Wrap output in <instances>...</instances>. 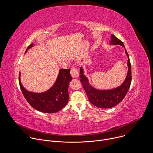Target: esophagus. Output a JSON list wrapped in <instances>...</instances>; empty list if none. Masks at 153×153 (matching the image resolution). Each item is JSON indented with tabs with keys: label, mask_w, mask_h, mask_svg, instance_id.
<instances>
[{
	"label": "esophagus",
	"mask_w": 153,
	"mask_h": 153,
	"mask_svg": "<svg viewBox=\"0 0 153 153\" xmlns=\"http://www.w3.org/2000/svg\"><path fill=\"white\" fill-rule=\"evenodd\" d=\"M70 74L73 78H77L79 77V71H78L77 69L76 68H75L74 67L71 68Z\"/></svg>",
	"instance_id": "obj_1"
}]
</instances>
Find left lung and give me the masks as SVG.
Instances as JSON below:
<instances>
[{
  "label": "left lung",
  "instance_id": "1",
  "mask_svg": "<svg viewBox=\"0 0 153 153\" xmlns=\"http://www.w3.org/2000/svg\"><path fill=\"white\" fill-rule=\"evenodd\" d=\"M110 45H119L125 48L123 42L113 34L111 36ZM126 55L128 56V73L123 83L115 88L110 90H98L92 86L88 79L84 74V71L80 68V78L83 88L88 97L90 102L94 106L100 108H110L119 103L126 96L131 83V69L128 54L125 49Z\"/></svg>",
  "mask_w": 153,
  "mask_h": 153
}]
</instances>
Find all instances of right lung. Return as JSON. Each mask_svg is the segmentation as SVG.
Returning <instances> with one entry per match:
<instances>
[{
    "label": "right lung",
    "mask_w": 153,
    "mask_h": 153,
    "mask_svg": "<svg viewBox=\"0 0 153 153\" xmlns=\"http://www.w3.org/2000/svg\"><path fill=\"white\" fill-rule=\"evenodd\" d=\"M31 43L27 51L33 47ZM70 69H60L57 78L51 88L43 93H34L27 90L20 82L19 73V85L22 92L29 104L35 110L45 113H54L59 111L68 102V85L72 80Z\"/></svg>",
    "instance_id": "obj_1"
}]
</instances>
